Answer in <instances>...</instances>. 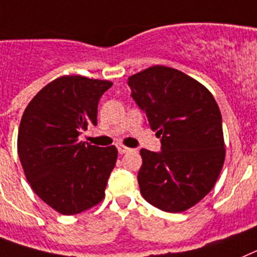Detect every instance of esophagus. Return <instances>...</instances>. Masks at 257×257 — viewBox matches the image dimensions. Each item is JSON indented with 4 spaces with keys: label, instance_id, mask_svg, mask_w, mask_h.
Listing matches in <instances>:
<instances>
[{
    "label": "esophagus",
    "instance_id": "1",
    "mask_svg": "<svg viewBox=\"0 0 257 257\" xmlns=\"http://www.w3.org/2000/svg\"><path fill=\"white\" fill-rule=\"evenodd\" d=\"M117 151H119V154H125V153H129V151H131V149H129V147L122 146V145H120V146H117Z\"/></svg>",
    "mask_w": 257,
    "mask_h": 257
}]
</instances>
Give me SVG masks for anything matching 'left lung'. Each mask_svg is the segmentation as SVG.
Returning <instances> with one entry per match:
<instances>
[{
	"mask_svg": "<svg viewBox=\"0 0 257 257\" xmlns=\"http://www.w3.org/2000/svg\"><path fill=\"white\" fill-rule=\"evenodd\" d=\"M128 85L162 138L159 153L141 150L142 196L162 211H186L212 190L224 166L220 108L206 86L171 67L146 68L131 76Z\"/></svg>",
	"mask_w": 257,
	"mask_h": 257,
	"instance_id": "1",
	"label": "left lung"
}]
</instances>
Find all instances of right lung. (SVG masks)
Listing matches in <instances>:
<instances>
[{"instance_id": "add662e5", "label": "right lung", "mask_w": 257, "mask_h": 257, "mask_svg": "<svg viewBox=\"0 0 257 257\" xmlns=\"http://www.w3.org/2000/svg\"><path fill=\"white\" fill-rule=\"evenodd\" d=\"M112 82L62 76L28 103L18 133V155L27 181L40 199L62 215L97 206L117 159L115 146L79 141L97 125L98 102Z\"/></svg>"}]
</instances>
